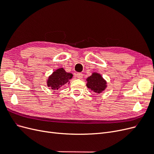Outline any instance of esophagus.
Segmentation results:
<instances>
[{"label":"esophagus","mask_w":154,"mask_h":154,"mask_svg":"<svg viewBox=\"0 0 154 154\" xmlns=\"http://www.w3.org/2000/svg\"><path fill=\"white\" fill-rule=\"evenodd\" d=\"M76 76L78 78H79V79H81V78H82V77H83V74L81 73V72H77V73L76 74Z\"/></svg>","instance_id":"obj_1"}]
</instances>
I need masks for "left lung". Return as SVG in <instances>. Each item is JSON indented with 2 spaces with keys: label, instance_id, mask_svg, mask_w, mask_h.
Returning a JSON list of instances; mask_svg holds the SVG:
<instances>
[{
  "label": "left lung",
  "instance_id": "obj_1",
  "mask_svg": "<svg viewBox=\"0 0 154 154\" xmlns=\"http://www.w3.org/2000/svg\"><path fill=\"white\" fill-rule=\"evenodd\" d=\"M87 86L88 88L97 94H100L106 87V82L103 80L100 74L93 73L87 79Z\"/></svg>",
  "mask_w": 154,
  "mask_h": 154
}]
</instances>
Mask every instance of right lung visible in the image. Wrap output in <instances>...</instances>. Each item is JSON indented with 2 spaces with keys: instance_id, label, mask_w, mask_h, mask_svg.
Wrapping results in <instances>:
<instances>
[{
  "instance_id": "right-lung-1",
  "label": "right lung",
  "mask_w": 154,
  "mask_h": 154,
  "mask_svg": "<svg viewBox=\"0 0 154 154\" xmlns=\"http://www.w3.org/2000/svg\"><path fill=\"white\" fill-rule=\"evenodd\" d=\"M72 78L71 73L66 72L63 68L58 69L49 77L47 82L48 86L53 90H58V88L67 83Z\"/></svg>"
}]
</instances>
